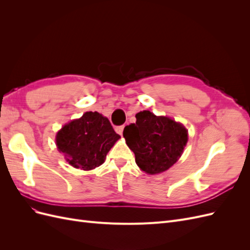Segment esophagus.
I'll list each match as a JSON object with an SVG mask.
<instances>
[{
  "instance_id": "1",
  "label": "esophagus",
  "mask_w": 250,
  "mask_h": 250,
  "mask_svg": "<svg viewBox=\"0 0 250 250\" xmlns=\"http://www.w3.org/2000/svg\"><path fill=\"white\" fill-rule=\"evenodd\" d=\"M124 125H121V126H118V127H116V131H117V133H119L120 135H122L123 134V130H124Z\"/></svg>"
}]
</instances>
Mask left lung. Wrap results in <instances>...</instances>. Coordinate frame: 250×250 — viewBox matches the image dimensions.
I'll return each instance as SVG.
<instances>
[{"label":"left lung","mask_w":250,"mask_h":250,"mask_svg":"<svg viewBox=\"0 0 250 250\" xmlns=\"http://www.w3.org/2000/svg\"><path fill=\"white\" fill-rule=\"evenodd\" d=\"M135 118L137 122L127 125L123 131L135 163L152 175L168 170L184 152L188 130L183 124L168 117H157L149 110L138 112Z\"/></svg>","instance_id":"1"}]
</instances>
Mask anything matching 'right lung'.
Listing matches in <instances>:
<instances>
[{
    "label": "right lung",
    "mask_w": 250,
    "mask_h": 250,
    "mask_svg": "<svg viewBox=\"0 0 250 250\" xmlns=\"http://www.w3.org/2000/svg\"><path fill=\"white\" fill-rule=\"evenodd\" d=\"M120 138L106 117L97 111H86L57 132L56 145L74 168L87 171L104 163Z\"/></svg>",
    "instance_id": "add662e5"
}]
</instances>
